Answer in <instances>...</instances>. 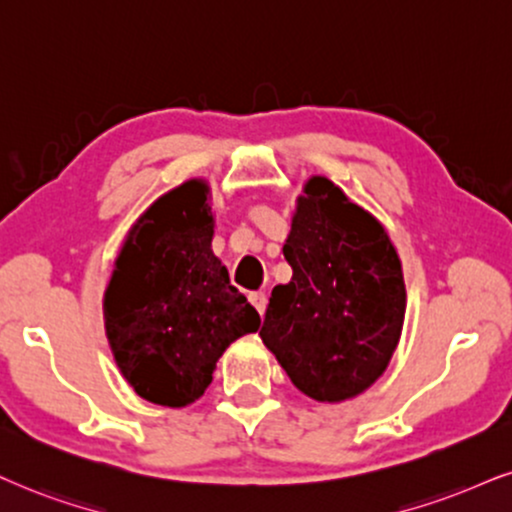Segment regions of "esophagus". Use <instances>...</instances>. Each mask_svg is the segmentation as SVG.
<instances>
[{"label": "esophagus", "mask_w": 512, "mask_h": 512, "mask_svg": "<svg viewBox=\"0 0 512 512\" xmlns=\"http://www.w3.org/2000/svg\"><path fill=\"white\" fill-rule=\"evenodd\" d=\"M249 301H251V306H254L256 311H258V315H261V318H263V313H266L268 296L263 294V292H251V294H249Z\"/></svg>", "instance_id": "34e87169"}]
</instances>
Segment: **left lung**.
<instances>
[{"label":"left lung","mask_w":512,"mask_h":512,"mask_svg":"<svg viewBox=\"0 0 512 512\" xmlns=\"http://www.w3.org/2000/svg\"><path fill=\"white\" fill-rule=\"evenodd\" d=\"M299 197L285 258L292 282L270 294L261 339L315 401H344L382 375L399 344L406 287L384 227L327 178Z\"/></svg>","instance_id":"1"}]
</instances>
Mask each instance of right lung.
Wrapping results in <instances>:
<instances>
[{"label": "right lung", "mask_w": 512, "mask_h": 512, "mask_svg": "<svg viewBox=\"0 0 512 512\" xmlns=\"http://www.w3.org/2000/svg\"><path fill=\"white\" fill-rule=\"evenodd\" d=\"M208 187L189 180L132 227L104 294L113 358L151 403L180 408L213 380L235 339L261 327L256 308L213 256Z\"/></svg>", "instance_id": "add662e5"}]
</instances>
